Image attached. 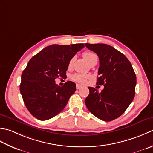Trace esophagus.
I'll use <instances>...</instances> for the list:
<instances>
[{
    "instance_id": "obj_1",
    "label": "esophagus",
    "mask_w": 153,
    "mask_h": 153,
    "mask_svg": "<svg viewBox=\"0 0 153 153\" xmlns=\"http://www.w3.org/2000/svg\"><path fill=\"white\" fill-rule=\"evenodd\" d=\"M82 88V86L80 85H76V88L77 89H80Z\"/></svg>"
}]
</instances>
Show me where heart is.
I'll return each instance as SVG.
<instances>
[{
  "mask_svg": "<svg viewBox=\"0 0 153 153\" xmlns=\"http://www.w3.org/2000/svg\"><path fill=\"white\" fill-rule=\"evenodd\" d=\"M83 56L86 59V61L88 62L89 64H90L92 62L94 61H98L97 55H96L94 53H93L92 51H85L83 53ZM74 61V57L71 59L69 63H68V67L71 68L73 66ZM89 78H90V76L88 75V74H79V73L74 74L72 76L73 80L81 84L86 83L87 79H88Z\"/></svg>",
  "mask_w": 153,
  "mask_h": 153,
  "instance_id": "1",
  "label": "heart"
}]
</instances>
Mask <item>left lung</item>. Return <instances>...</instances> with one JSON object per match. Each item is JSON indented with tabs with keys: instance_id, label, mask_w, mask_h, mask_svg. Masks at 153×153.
I'll list each match as a JSON object with an SVG mask.
<instances>
[{
	"instance_id": "left-lung-1",
	"label": "left lung",
	"mask_w": 153,
	"mask_h": 153,
	"mask_svg": "<svg viewBox=\"0 0 153 153\" xmlns=\"http://www.w3.org/2000/svg\"><path fill=\"white\" fill-rule=\"evenodd\" d=\"M99 57V77L96 85H104L99 92L88 87L85 99L88 110L96 117L110 121L122 115L135 94L136 74L130 61L121 52L104 43H85Z\"/></svg>"
}]
</instances>
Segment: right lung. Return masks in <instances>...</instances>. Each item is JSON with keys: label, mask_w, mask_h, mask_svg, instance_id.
I'll use <instances>...</instances> for the list:
<instances>
[{"label": "right lung", "mask_w": 153, "mask_h": 153, "mask_svg": "<svg viewBox=\"0 0 153 153\" xmlns=\"http://www.w3.org/2000/svg\"><path fill=\"white\" fill-rule=\"evenodd\" d=\"M84 47L83 43L53 44L46 47L29 61L22 74L20 90L25 105L37 120L51 119L66 106L76 90L75 83L67 81L61 87L55 80L67 76L70 60Z\"/></svg>", "instance_id": "right-lung-1"}]
</instances>
